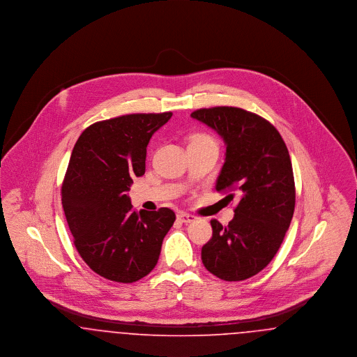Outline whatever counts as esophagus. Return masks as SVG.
<instances>
[{
  "label": "esophagus",
  "mask_w": 357,
  "mask_h": 357,
  "mask_svg": "<svg viewBox=\"0 0 357 357\" xmlns=\"http://www.w3.org/2000/svg\"><path fill=\"white\" fill-rule=\"evenodd\" d=\"M178 220L183 223H190V222H194L197 220L195 215L192 214H188V213H179L178 214Z\"/></svg>",
  "instance_id": "34e87169"
}]
</instances>
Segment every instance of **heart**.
Segmentation results:
<instances>
[{"instance_id": "obj_1", "label": "heart", "mask_w": 357, "mask_h": 357, "mask_svg": "<svg viewBox=\"0 0 357 357\" xmlns=\"http://www.w3.org/2000/svg\"><path fill=\"white\" fill-rule=\"evenodd\" d=\"M191 142H210V143H215L211 136L206 135V134H197V135L192 136Z\"/></svg>"}]
</instances>
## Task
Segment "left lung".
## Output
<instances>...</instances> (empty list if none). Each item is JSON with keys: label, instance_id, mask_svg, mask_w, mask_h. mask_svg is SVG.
I'll return each mask as SVG.
<instances>
[{"label": "left lung", "instance_id": "1", "mask_svg": "<svg viewBox=\"0 0 357 357\" xmlns=\"http://www.w3.org/2000/svg\"><path fill=\"white\" fill-rule=\"evenodd\" d=\"M222 136L226 158L217 191L239 197L227 226L210 222L213 237L202 248L204 268L225 281L261 272L278 252L294 213L296 188L287 144L275 127L237 107L201 108L191 114Z\"/></svg>", "mask_w": 357, "mask_h": 357}]
</instances>
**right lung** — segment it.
<instances>
[{
	"instance_id": "obj_1",
	"label": "right lung",
	"mask_w": 357,
	"mask_h": 357,
	"mask_svg": "<svg viewBox=\"0 0 357 357\" xmlns=\"http://www.w3.org/2000/svg\"><path fill=\"white\" fill-rule=\"evenodd\" d=\"M172 112L131 114L93 123L79 136L61 186L73 243L85 264L107 280L131 284L159 259L175 213L132 208L127 192L146 171L147 144Z\"/></svg>"
}]
</instances>
